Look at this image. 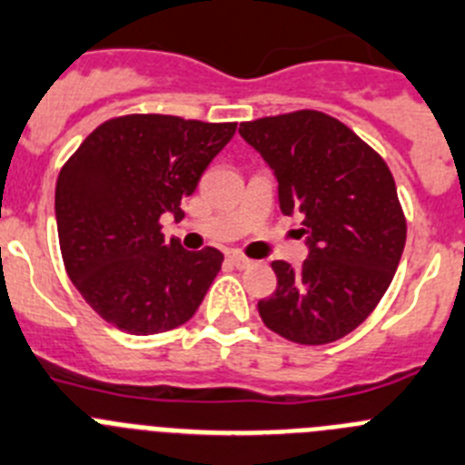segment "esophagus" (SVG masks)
Returning a JSON list of instances; mask_svg holds the SVG:
<instances>
[{
  "mask_svg": "<svg viewBox=\"0 0 465 465\" xmlns=\"http://www.w3.org/2000/svg\"><path fill=\"white\" fill-rule=\"evenodd\" d=\"M227 257H229V262L236 266V269H248V266H252V263H254L252 259H248L245 254H241V252H229Z\"/></svg>",
  "mask_w": 465,
  "mask_h": 465,
  "instance_id": "obj_1",
  "label": "esophagus"
}]
</instances>
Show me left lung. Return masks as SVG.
<instances>
[{
  "label": "left lung",
  "mask_w": 465,
  "mask_h": 465,
  "mask_svg": "<svg viewBox=\"0 0 465 465\" xmlns=\"http://www.w3.org/2000/svg\"><path fill=\"white\" fill-rule=\"evenodd\" d=\"M278 178L280 211L301 217L311 254L273 262L278 287L257 303L263 324L299 345L354 331L391 284L405 245L403 208L387 162L341 120L292 111L241 123Z\"/></svg>",
  "instance_id": "left-lung-1"
}]
</instances>
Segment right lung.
Here are the masks:
<instances>
[{"label": "right lung", "mask_w": 465, "mask_h": 465, "mask_svg": "<svg viewBox=\"0 0 465 465\" xmlns=\"http://www.w3.org/2000/svg\"><path fill=\"white\" fill-rule=\"evenodd\" d=\"M236 123L129 113L99 124L64 162L55 187L57 236L71 282L102 320L132 336L185 324L220 273L215 248L166 241L162 215L183 217Z\"/></svg>", "instance_id": "add662e5"}]
</instances>
